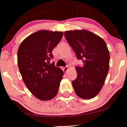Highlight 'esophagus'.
<instances>
[{
  "mask_svg": "<svg viewBox=\"0 0 127 127\" xmlns=\"http://www.w3.org/2000/svg\"><path fill=\"white\" fill-rule=\"evenodd\" d=\"M67 70H68V66H65V67H64L63 68V70H64V72H66Z\"/></svg>",
  "mask_w": 127,
  "mask_h": 127,
  "instance_id": "34e87169",
  "label": "esophagus"
}]
</instances>
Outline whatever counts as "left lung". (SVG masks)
<instances>
[{
    "label": "left lung",
    "mask_w": 127,
    "mask_h": 127,
    "mask_svg": "<svg viewBox=\"0 0 127 127\" xmlns=\"http://www.w3.org/2000/svg\"><path fill=\"white\" fill-rule=\"evenodd\" d=\"M65 38L83 67L76 66L77 76L72 81L76 95L84 99L96 96L101 90L109 72L110 55L103 39L90 31H68Z\"/></svg>",
    "instance_id": "obj_1"
}]
</instances>
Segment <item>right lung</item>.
Listing matches in <instances>:
<instances>
[{"label":"right lung","instance_id":"1","mask_svg":"<svg viewBox=\"0 0 127 127\" xmlns=\"http://www.w3.org/2000/svg\"><path fill=\"white\" fill-rule=\"evenodd\" d=\"M62 36V32L39 31L28 36L18 48L17 60L22 80L40 100H51L58 93L64 72L50 61Z\"/></svg>","mask_w":127,"mask_h":127}]
</instances>
